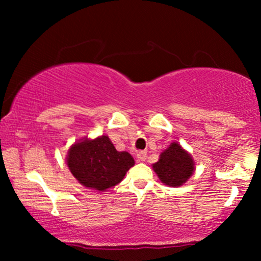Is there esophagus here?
Returning a JSON list of instances; mask_svg holds the SVG:
<instances>
[{
	"label": "esophagus",
	"instance_id": "34e87169",
	"mask_svg": "<svg viewBox=\"0 0 261 261\" xmlns=\"http://www.w3.org/2000/svg\"><path fill=\"white\" fill-rule=\"evenodd\" d=\"M146 158H147V152H146V151H140V152L137 153L138 162H145Z\"/></svg>",
	"mask_w": 261,
	"mask_h": 261
}]
</instances>
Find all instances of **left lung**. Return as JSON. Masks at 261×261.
<instances>
[{"mask_svg": "<svg viewBox=\"0 0 261 261\" xmlns=\"http://www.w3.org/2000/svg\"><path fill=\"white\" fill-rule=\"evenodd\" d=\"M153 170L167 187L177 188L183 185L195 171V163L191 154L173 141L162 152L159 160L152 165Z\"/></svg>", "mask_w": 261, "mask_h": 261, "instance_id": "8db88e82", "label": "left lung"}]
</instances>
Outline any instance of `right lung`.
<instances>
[{
    "label": "right lung",
    "mask_w": 261,
    "mask_h": 261,
    "mask_svg": "<svg viewBox=\"0 0 261 261\" xmlns=\"http://www.w3.org/2000/svg\"><path fill=\"white\" fill-rule=\"evenodd\" d=\"M66 163L82 185L97 191L119 184L135 164L129 153L116 151L107 135L74 142L67 152Z\"/></svg>",
    "instance_id": "right-lung-1"
}]
</instances>
